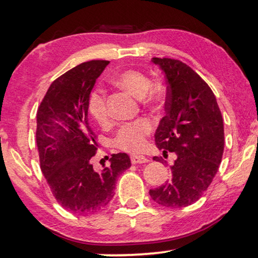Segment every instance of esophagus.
<instances>
[{
  "mask_svg": "<svg viewBox=\"0 0 258 258\" xmlns=\"http://www.w3.org/2000/svg\"><path fill=\"white\" fill-rule=\"evenodd\" d=\"M131 161H132V164H143V163H147L148 159L146 158L145 156L132 155V156H131Z\"/></svg>",
  "mask_w": 258,
  "mask_h": 258,
  "instance_id": "esophagus-1",
  "label": "esophagus"
}]
</instances>
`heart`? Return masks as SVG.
I'll list each match as a JSON object with an SVG mask.
<instances>
[{"instance_id":"b5f03b06","label":"heart","mask_w":258,"mask_h":258,"mask_svg":"<svg viewBox=\"0 0 258 258\" xmlns=\"http://www.w3.org/2000/svg\"><path fill=\"white\" fill-rule=\"evenodd\" d=\"M149 78L145 74L128 69L116 77V83L135 97H140L146 104L158 103L163 91L157 84H149ZM87 109L92 118L99 124H106L109 119L106 94L101 89L91 91L87 100ZM152 123L148 118H139L121 126L115 138V146L127 152H139L146 146V137L151 133Z\"/></svg>"}]
</instances>
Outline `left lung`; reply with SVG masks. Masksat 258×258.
<instances>
[{"label": "left lung", "instance_id": "8db88e82", "mask_svg": "<svg viewBox=\"0 0 258 258\" xmlns=\"http://www.w3.org/2000/svg\"><path fill=\"white\" fill-rule=\"evenodd\" d=\"M151 61L167 82L166 116L156 130L155 142L164 157L175 152L176 159L169 181L149 195L161 206L181 208L197 202L216 175L224 150L223 118L211 87L194 69L175 59Z\"/></svg>", "mask_w": 258, "mask_h": 258}]
</instances>
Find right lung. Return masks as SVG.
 Returning a JSON list of instances; mask_svg holds the SVG:
<instances>
[{"label": "right lung", "mask_w": 258, "mask_h": 258, "mask_svg": "<svg viewBox=\"0 0 258 258\" xmlns=\"http://www.w3.org/2000/svg\"><path fill=\"white\" fill-rule=\"evenodd\" d=\"M109 61L78 64L50 85L36 115V145L42 173L56 202L73 214H93L113 197L117 177L131 167L127 154L111 155L101 171L92 165L97 135L87 100Z\"/></svg>", "instance_id": "right-lung-1"}]
</instances>
